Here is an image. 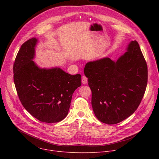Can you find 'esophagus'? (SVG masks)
<instances>
[{"mask_svg": "<svg viewBox=\"0 0 159 159\" xmlns=\"http://www.w3.org/2000/svg\"><path fill=\"white\" fill-rule=\"evenodd\" d=\"M87 82H88V78L84 75V76H82V83L83 84H87Z\"/></svg>", "mask_w": 159, "mask_h": 159, "instance_id": "1", "label": "esophagus"}]
</instances>
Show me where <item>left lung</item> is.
I'll return each mask as SVG.
<instances>
[{
	"mask_svg": "<svg viewBox=\"0 0 159 159\" xmlns=\"http://www.w3.org/2000/svg\"><path fill=\"white\" fill-rule=\"evenodd\" d=\"M84 71L92 92L93 110L100 121L117 124L137 109L147 86L148 67L136 40L129 42L116 61L108 57L90 61Z\"/></svg>",
	"mask_w": 159,
	"mask_h": 159,
	"instance_id": "left-lung-1",
	"label": "left lung"
}]
</instances>
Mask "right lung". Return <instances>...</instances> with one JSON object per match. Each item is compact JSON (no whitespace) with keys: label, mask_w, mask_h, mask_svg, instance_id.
<instances>
[{"label":"right lung","mask_w":159,"mask_h":159,"mask_svg":"<svg viewBox=\"0 0 159 159\" xmlns=\"http://www.w3.org/2000/svg\"><path fill=\"white\" fill-rule=\"evenodd\" d=\"M39 40L24 43L16 57L13 79L20 101L41 122L55 123L68 115L73 93L81 86V75H71L60 67L40 68L33 60Z\"/></svg>","instance_id":"1"}]
</instances>
